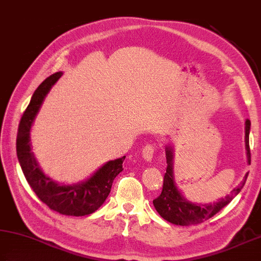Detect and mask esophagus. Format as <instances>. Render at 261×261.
<instances>
[{"label":"esophagus","instance_id":"esophagus-1","mask_svg":"<svg viewBox=\"0 0 261 261\" xmlns=\"http://www.w3.org/2000/svg\"><path fill=\"white\" fill-rule=\"evenodd\" d=\"M153 153H154V147L151 144H147L145 147L142 149V157L144 158L145 162H151L153 158Z\"/></svg>","mask_w":261,"mask_h":261}]
</instances>
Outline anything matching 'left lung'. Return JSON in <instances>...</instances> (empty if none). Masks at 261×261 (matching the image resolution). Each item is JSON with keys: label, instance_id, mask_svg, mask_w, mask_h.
<instances>
[{"label": "left lung", "instance_id": "obj_1", "mask_svg": "<svg viewBox=\"0 0 261 261\" xmlns=\"http://www.w3.org/2000/svg\"><path fill=\"white\" fill-rule=\"evenodd\" d=\"M251 121L249 119L245 120V149L248 163L251 164V153L249 145V135H250ZM166 152V163L167 168L166 173L164 175V185L163 191L159 197L153 200V206L156 211L161 214V217L165 219L166 221L177 226H189L197 225V223L204 222L207 219L212 218L214 214H217L222 207L229 204L236 195L240 194L241 189L245 185L248 174L244 176V180L242 184L231 191L230 195H227L226 197L218 199L216 203L208 204H198L193 203L187 199L180 189L177 188L173 174V159H174V152L171 144H167L165 147Z\"/></svg>", "mask_w": 261, "mask_h": 261}]
</instances>
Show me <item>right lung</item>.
<instances>
[{"instance_id": "1", "label": "right lung", "mask_w": 261, "mask_h": 261, "mask_svg": "<svg viewBox=\"0 0 261 261\" xmlns=\"http://www.w3.org/2000/svg\"><path fill=\"white\" fill-rule=\"evenodd\" d=\"M62 74L63 72H57L47 77L32 96L18 127L17 157L27 182L40 200L61 214L84 217L94 213L104 204L114 177L123 171L122 163L126 156L107 162L88 179L77 184H59L42 171L32 151L31 129L45 96Z\"/></svg>"}]
</instances>
